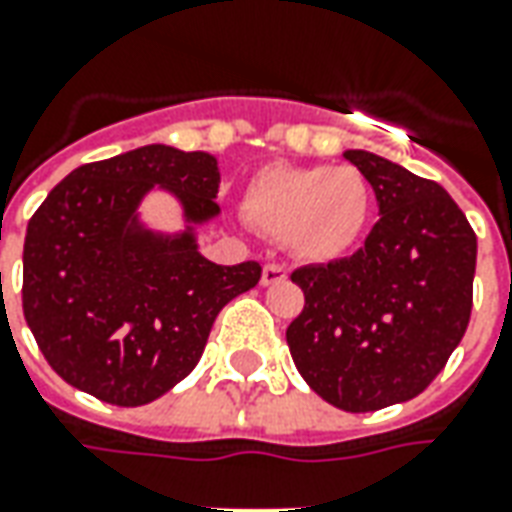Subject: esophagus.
Returning a JSON list of instances; mask_svg holds the SVG:
<instances>
[{
    "label": "esophagus",
    "instance_id": "1",
    "mask_svg": "<svg viewBox=\"0 0 512 512\" xmlns=\"http://www.w3.org/2000/svg\"><path fill=\"white\" fill-rule=\"evenodd\" d=\"M285 280H288V268L285 266H280V263H266L263 266V277H260L263 285H280Z\"/></svg>",
    "mask_w": 512,
    "mask_h": 512
}]
</instances>
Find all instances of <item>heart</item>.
Returning a JSON list of instances; mask_svg holds the SVG:
<instances>
[{
    "label": "heart",
    "instance_id": "obj_1",
    "mask_svg": "<svg viewBox=\"0 0 512 512\" xmlns=\"http://www.w3.org/2000/svg\"><path fill=\"white\" fill-rule=\"evenodd\" d=\"M246 219L305 260H335L366 235L374 191L355 166H266L244 188Z\"/></svg>",
    "mask_w": 512,
    "mask_h": 512
}]
</instances>
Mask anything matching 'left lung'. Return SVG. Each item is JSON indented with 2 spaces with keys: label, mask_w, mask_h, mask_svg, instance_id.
<instances>
[{
  "label": "left lung",
  "mask_w": 512,
  "mask_h": 512,
  "mask_svg": "<svg viewBox=\"0 0 512 512\" xmlns=\"http://www.w3.org/2000/svg\"><path fill=\"white\" fill-rule=\"evenodd\" d=\"M343 157L371 182L380 221L352 257L293 271L305 307L285 341L324 402L371 413L418 396L466 335L477 235L438 182L363 149Z\"/></svg>",
  "instance_id": "8db88e82"
}]
</instances>
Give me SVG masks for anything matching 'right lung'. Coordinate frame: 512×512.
<instances>
[{
    "mask_svg": "<svg viewBox=\"0 0 512 512\" xmlns=\"http://www.w3.org/2000/svg\"><path fill=\"white\" fill-rule=\"evenodd\" d=\"M152 185L174 191L191 221L219 213L216 157L152 144L71 171L24 238L27 327L63 380L107 405H146L185 380L221 307L263 271L210 263L191 232L141 230L135 207Z\"/></svg>",
    "mask_w": 512,
    "mask_h": 512,
    "instance_id": "obj_1",
    "label": "right lung"
}]
</instances>
